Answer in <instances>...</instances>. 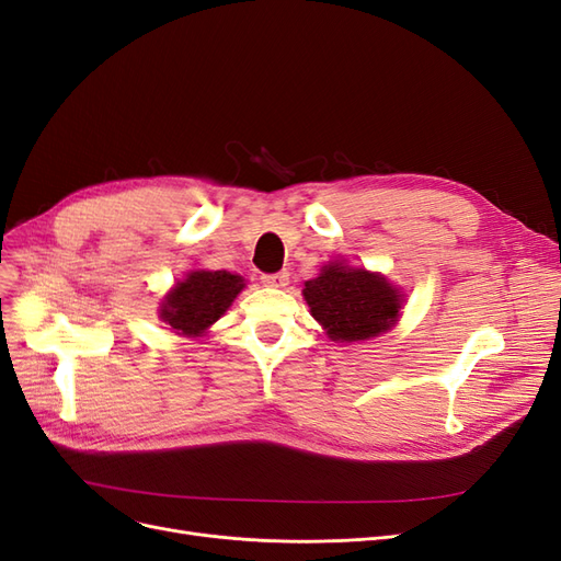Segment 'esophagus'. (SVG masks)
<instances>
[{
    "mask_svg": "<svg viewBox=\"0 0 561 561\" xmlns=\"http://www.w3.org/2000/svg\"><path fill=\"white\" fill-rule=\"evenodd\" d=\"M287 280H290V274L287 271H276V274H264L262 283L268 287H285Z\"/></svg>",
    "mask_w": 561,
    "mask_h": 561,
    "instance_id": "obj_1",
    "label": "esophagus"
}]
</instances>
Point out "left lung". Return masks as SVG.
<instances>
[{"mask_svg": "<svg viewBox=\"0 0 561 561\" xmlns=\"http://www.w3.org/2000/svg\"><path fill=\"white\" fill-rule=\"evenodd\" d=\"M304 299L332 342H365L386 332L402 301L396 287L379 274L336 262L304 283Z\"/></svg>", "mask_w": 561, "mask_h": 561, "instance_id": "left-lung-1", "label": "left lung"}]
</instances>
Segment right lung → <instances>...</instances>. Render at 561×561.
<instances>
[{
  "instance_id": "obj_1",
  "label": "right lung",
  "mask_w": 561,
  "mask_h": 561,
  "mask_svg": "<svg viewBox=\"0 0 561 561\" xmlns=\"http://www.w3.org/2000/svg\"><path fill=\"white\" fill-rule=\"evenodd\" d=\"M243 287V278L229 271H192L165 297L161 318L178 334H203L225 316Z\"/></svg>"
}]
</instances>
